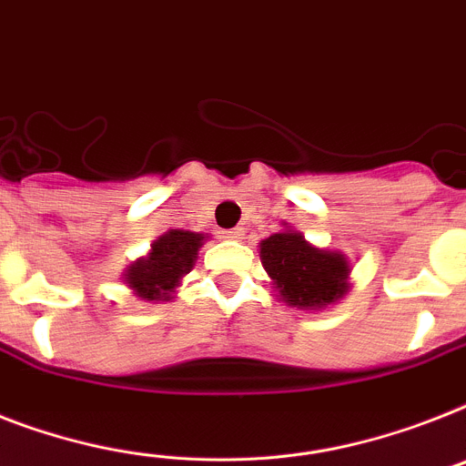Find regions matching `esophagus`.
Returning a JSON list of instances; mask_svg holds the SVG:
<instances>
[{"mask_svg": "<svg viewBox=\"0 0 466 466\" xmlns=\"http://www.w3.org/2000/svg\"><path fill=\"white\" fill-rule=\"evenodd\" d=\"M222 237H225V239L239 241L241 237H244V229H241V227H234V229H227V232H222Z\"/></svg>", "mask_w": 466, "mask_h": 466, "instance_id": "34e87169", "label": "esophagus"}]
</instances>
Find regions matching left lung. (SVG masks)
<instances>
[{
    "mask_svg": "<svg viewBox=\"0 0 466 466\" xmlns=\"http://www.w3.org/2000/svg\"><path fill=\"white\" fill-rule=\"evenodd\" d=\"M258 253L278 299L292 309L320 311L351 289L350 258L342 251L313 246L289 227L260 241Z\"/></svg>",
    "mask_w": 466,
    "mask_h": 466,
    "instance_id": "8db88e82",
    "label": "left lung"
}]
</instances>
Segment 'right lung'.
Masks as SVG:
<instances>
[{
	"instance_id": "right-lung-1",
	"label": "right lung",
	"mask_w": 466,
	"mask_h": 466,
	"mask_svg": "<svg viewBox=\"0 0 466 466\" xmlns=\"http://www.w3.org/2000/svg\"><path fill=\"white\" fill-rule=\"evenodd\" d=\"M203 241H208V234L167 229L150 244V251L143 258L134 260L124 270V285L134 292V297L150 304L169 301L181 279L196 266Z\"/></svg>"
}]
</instances>
